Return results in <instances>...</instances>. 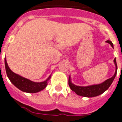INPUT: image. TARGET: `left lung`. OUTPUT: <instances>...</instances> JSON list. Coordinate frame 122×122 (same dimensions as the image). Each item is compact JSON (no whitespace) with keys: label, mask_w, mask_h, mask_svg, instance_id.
Masks as SVG:
<instances>
[{"label":"left lung","mask_w":122,"mask_h":122,"mask_svg":"<svg viewBox=\"0 0 122 122\" xmlns=\"http://www.w3.org/2000/svg\"><path fill=\"white\" fill-rule=\"evenodd\" d=\"M106 43H109L111 45L112 47H114L113 44L111 41H107ZM114 65L116 66V70L113 76L111 78L105 80L102 83L96 84V85H89V86H77L76 85L71 81V77L70 76L68 77V85L70 87V89L74 92H76V94L83 97H86V98H92V97H95L98 96L106 91L109 89V86H111L112 81H114V78L116 77V73H117V64H116V58L114 59Z\"/></svg>","instance_id":"obj_1"}]
</instances>
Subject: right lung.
I'll list each match as a JSON object with an SVG mask.
<instances>
[{"label":"right lung","mask_w":122,"mask_h":122,"mask_svg":"<svg viewBox=\"0 0 122 122\" xmlns=\"http://www.w3.org/2000/svg\"><path fill=\"white\" fill-rule=\"evenodd\" d=\"M4 59H5L4 63H5V68H6L7 76L10 80V81L13 83V85H15L17 89L21 91L28 93H36L45 89L46 86H47L48 83L51 77V75H50L49 77L44 81H32L31 80L22 77L21 76L15 74L13 71H11L10 67L8 66L6 59L5 58Z\"/></svg>","instance_id":"1"}]
</instances>
